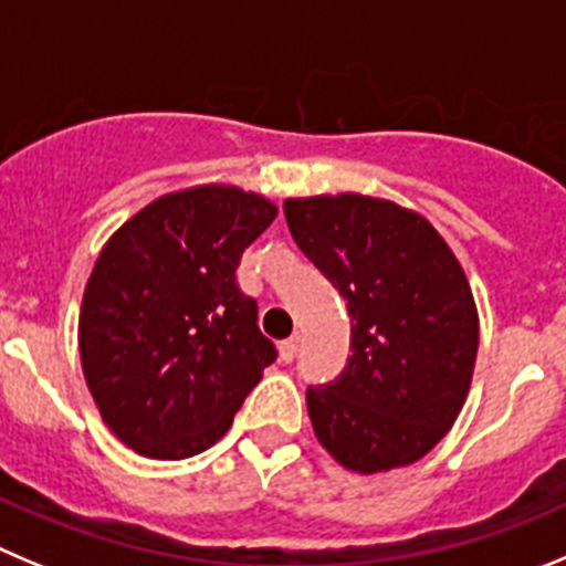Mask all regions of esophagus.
<instances>
[{
    "label": "esophagus",
    "mask_w": 566,
    "mask_h": 566,
    "mask_svg": "<svg viewBox=\"0 0 566 566\" xmlns=\"http://www.w3.org/2000/svg\"><path fill=\"white\" fill-rule=\"evenodd\" d=\"M277 353L283 364H292L294 355H297V338H286V342L277 344Z\"/></svg>",
    "instance_id": "obj_1"
}]
</instances>
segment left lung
I'll list each match as a JSON object with an SVG mask.
<instances>
[{"label": "left lung", "instance_id": "1", "mask_svg": "<svg viewBox=\"0 0 566 566\" xmlns=\"http://www.w3.org/2000/svg\"><path fill=\"white\" fill-rule=\"evenodd\" d=\"M303 255L353 316L336 380L308 386L322 448L360 475L408 467L461 413L478 355V308L459 258L433 224L364 193L283 202Z\"/></svg>", "mask_w": 566, "mask_h": 566}]
</instances>
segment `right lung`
<instances>
[{"label":"right lung","mask_w":566,"mask_h":566,"mask_svg":"<svg viewBox=\"0 0 566 566\" xmlns=\"http://www.w3.org/2000/svg\"><path fill=\"white\" fill-rule=\"evenodd\" d=\"M277 217L235 186L164 193L102 247L80 308V360L107 428L138 455L180 461L217 444L277 358L241 252Z\"/></svg>","instance_id":"right-lung-1"}]
</instances>
